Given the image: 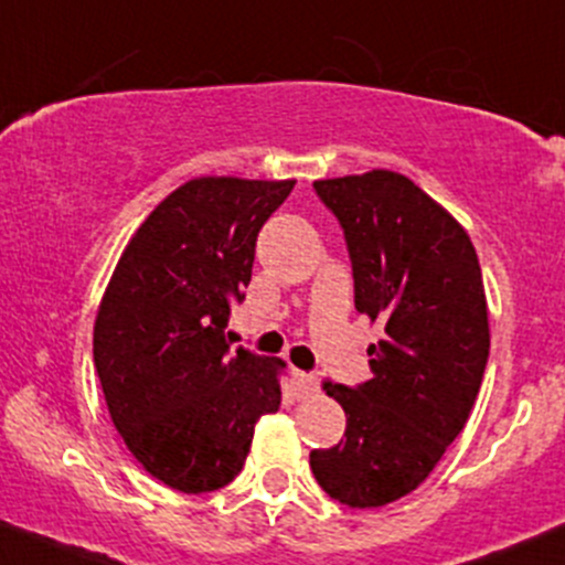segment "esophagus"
Instances as JSON below:
<instances>
[{
  "label": "esophagus",
  "mask_w": 565,
  "mask_h": 565,
  "mask_svg": "<svg viewBox=\"0 0 565 565\" xmlns=\"http://www.w3.org/2000/svg\"><path fill=\"white\" fill-rule=\"evenodd\" d=\"M295 386H297V394H300L302 399H308V396L319 392L321 381L313 373H295Z\"/></svg>",
  "instance_id": "esophagus-1"
}]
</instances>
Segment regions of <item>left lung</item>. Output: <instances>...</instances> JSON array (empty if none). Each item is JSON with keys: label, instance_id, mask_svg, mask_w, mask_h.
Returning <instances> with one entry per match:
<instances>
[{"label": "left lung", "instance_id": "8db88e82", "mask_svg": "<svg viewBox=\"0 0 565 565\" xmlns=\"http://www.w3.org/2000/svg\"><path fill=\"white\" fill-rule=\"evenodd\" d=\"M313 190L343 231L356 311L383 338L367 349L370 381L324 386L345 434L311 450V469L332 499L367 510L415 491L467 424L491 349L486 289L463 227L402 173Z\"/></svg>", "mask_w": 565, "mask_h": 565}]
</instances>
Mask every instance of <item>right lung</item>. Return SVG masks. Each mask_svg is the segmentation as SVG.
Listing matches in <instances>:
<instances>
[{"label": "right lung", "instance_id": "obj_1", "mask_svg": "<svg viewBox=\"0 0 565 565\" xmlns=\"http://www.w3.org/2000/svg\"><path fill=\"white\" fill-rule=\"evenodd\" d=\"M295 182L201 177L136 231L93 330L111 424L136 461L182 493L244 469L259 415L281 405V359L231 349L225 327L252 281L254 246Z\"/></svg>", "mask_w": 565, "mask_h": 565}]
</instances>
